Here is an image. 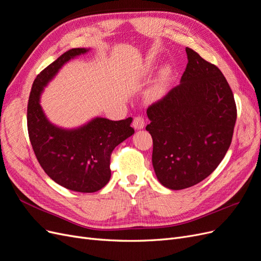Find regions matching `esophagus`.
I'll return each mask as SVG.
<instances>
[{
  "label": "esophagus",
  "instance_id": "obj_1",
  "mask_svg": "<svg viewBox=\"0 0 261 261\" xmlns=\"http://www.w3.org/2000/svg\"><path fill=\"white\" fill-rule=\"evenodd\" d=\"M134 127L136 129H143L145 127V118L143 116H136L133 122Z\"/></svg>",
  "mask_w": 261,
  "mask_h": 261
}]
</instances>
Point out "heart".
Segmentation results:
<instances>
[{
  "label": "heart",
  "mask_w": 261,
  "mask_h": 261,
  "mask_svg": "<svg viewBox=\"0 0 261 261\" xmlns=\"http://www.w3.org/2000/svg\"><path fill=\"white\" fill-rule=\"evenodd\" d=\"M169 76H170V69L169 68H164L162 70V73L159 77L158 82L150 88L147 92V97L150 100H158L164 96L165 91H167V85L169 81Z\"/></svg>",
  "instance_id": "1"
}]
</instances>
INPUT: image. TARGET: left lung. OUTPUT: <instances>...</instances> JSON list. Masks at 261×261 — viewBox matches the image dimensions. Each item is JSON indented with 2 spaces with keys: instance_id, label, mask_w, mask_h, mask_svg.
Listing matches in <instances>:
<instances>
[{
  "instance_id": "obj_1",
  "label": "left lung",
  "mask_w": 261,
  "mask_h": 261,
  "mask_svg": "<svg viewBox=\"0 0 261 261\" xmlns=\"http://www.w3.org/2000/svg\"><path fill=\"white\" fill-rule=\"evenodd\" d=\"M180 84L147 109L152 164L170 189L198 184L217 169L231 145L238 110L221 70L186 48Z\"/></svg>"
}]
</instances>
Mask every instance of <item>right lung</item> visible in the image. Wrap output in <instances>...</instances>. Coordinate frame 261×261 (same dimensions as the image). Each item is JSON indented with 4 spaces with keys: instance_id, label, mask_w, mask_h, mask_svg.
Wrapping results in <instances>:
<instances>
[{
    "instance_id": "right-lung-1",
    "label": "right lung",
    "mask_w": 261,
    "mask_h": 261,
    "mask_svg": "<svg viewBox=\"0 0 261 261\" xmlns=\"http://www.w3.org/2000/svg\"><path fill=\"white\" fill-rule=\"evenodd\" d=\"M70 49L38 74L31 87L27 106V127L38 162L55 183L80 193H94L111 177L110 160L114 148L135 130L133 118L110 121L97 117L77 129H62L52 125L39 103L43 87L67 61L86 53Z\"/></svg>"
}]
</instances>
